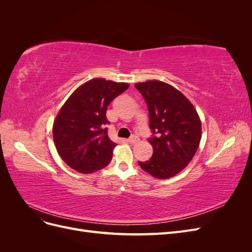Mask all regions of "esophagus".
<instances>
[{
    "instance_id": "34e87169",
    "label": "esophagus",
    "mask_w": 252,
    "mask_h": 252,
    "mask_svg": "<svg viewBox=\"0 0 252 252\" xmlns=\"http://www.w3.org/2000/svg\"><path fill=\"white\" fill-rule=\"evenodd\" d=\"M128 142L131 143V144H134L136 142H139V138L136 135H132V136H130V138L128 139Z\"/></svg>"
}]
</instances>
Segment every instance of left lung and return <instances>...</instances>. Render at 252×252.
<instances>
[{
    "label": "left lung",
    "instance_id": "obj_1",
    "mask_svg": "<svg viewBox=\"0 0 252 252\" xmlns=\"http://www.w3.org/2000/svg\"><path fill=\"white\" fill-rule=\"evenodd\" d=\"M149 112L154 155L141 168L157 179H169L191 161L199 148L202 126L193 105L169 84L151 80L135 84Z\"/></svg>",
    "mask_w": 252,
    "mask_h": 252
}]
</instances>
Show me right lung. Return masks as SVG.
<instances>
[{
	"label": "right lung",
	"mask_w": 252,
	"mask_h": 252,
	"mask_svg": "<svg viewBox=\"0 0 252 252\" xmlns=\"http://www.w3.org/2000/svg\"><path fill=\"white\" fill-rule=\"evenodd\" d=\"M127 83L93 79L81 85L59 111L52 128L58 154L72 169L93 173L107 166L117 146L108 136L107 106Z\"/></svg>",
	"instance_id": "right-lung-1"
}]
</instances>
